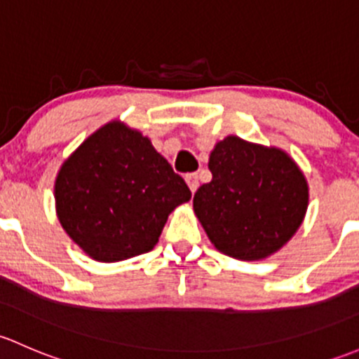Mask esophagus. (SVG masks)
I'll return each instance as SVG.
<instances>
[{
    "label": "esophagus",
    "instance_id": "obj_1",
    "mask_svg": "<svg viewBox=\"0 0 359 359\" xmlns=\"http://www.w3.org/2000/svg\"><path fill=\"white\" fill-rule=\"evenodd\" d=\"M184 180H187V184H188V188L191 190V194H194V191H197V188H198V175H197V172H190V175L184 176Z\"/></svg>",
    "mask_w": 359,
    "mask_h": 359
}]
</instances>
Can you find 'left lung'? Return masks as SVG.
Listing matches in <instances>:
<instances>
[{
    "mask_svg": "<svg viewBox=\"0 0 359 359\" xmlns=\"http://www.w3.org/2000/svg\"><path fill=\"white\" fill-rule=\"evenodd\" d=\"M212 180L194 209L217 250L243 261L271 256L301 226L308 183L285 152L228 136L209 157Z\"/></svg>",
    "mask_w": 359,
    "mask_h": 359,
    "instance_id": "1",
    "label": "left lung"
}]
</instances>
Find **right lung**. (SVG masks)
Masks as SVG:
<instances>
[{
  "mask_svg": "<svg viewBox=\"0 0 359 359\" xmlns=\"http://www.w3.org/2000/svg\"><path fill=\"white\" fill-rule=\"evenodd\" d=\"M190 197L150 140L119 121L93 133L64 162L55 183L62 226L102 262L150 252L169 214Z\"/></svg>",
  "mask_w": 359,
  "mask_h": 359,
  "instance_id": "right-lung-1",
  "label": "right lung"
}]
</instances>
